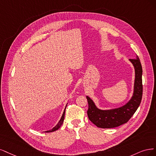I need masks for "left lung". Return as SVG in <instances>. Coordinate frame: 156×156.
Instances as JSON below:
<instances>
[{
  "label": "left lung",
  "instance_id": "1",
  "mask_svg": "<svg viewBox=\"0 0 156 156\" xmlns=\"http://www.w3.org/2000/svg\"><path fill=\"white\" fill-rule=\"evenodd\" d=\"M135 69L133 93L129 101L121 107L110 109H100L97 107L93 100L86 96L89 104L87 115L89 119L97 127L113 128L126 123L136 112L141 102L143 95V69L137 56L135 59H129Z\"/></svg>",
  "mask_w": 156,
  "mask_h": 156
}]
</instances>
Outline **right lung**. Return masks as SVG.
I'll list each match as a JSON object with an SVG mask.
<instances>
[{
	"label": "right lung",
	"mask_w": 156,
	"mask_h": 156,
	"mask_svg": "<svg viewBox=\"0 0 156 156\" xmlns=\"http://www.w3.org/2000/svg\"><path fill=\"white\" fill-rule=\"evenodd\" d=\"M67 105H67H66V106H65V109H64V112H63V113L61 119H60V120H59V121L58 122V123L56 126H54L52 129H50V130H48V131H45V132H47V133H48V132H54V131H56V130H58L60 127H61V126L62 125V124H63V120H64L65 113V109H66Z\"/></svg>",
	"instance_id": "add662e5"
}]
</instances>
